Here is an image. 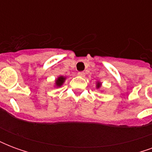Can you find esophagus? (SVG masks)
I'll use <instances>...</instances> for the list:
<instances>
[{"label":"esophagus","instance_id":"1","mask_svg":"<svg viewBox=\"0 0 152 152\" xmlns=\"http://www.w3.org/2000/svg\"><path fill=\"white\" fill-rule=\"evenodd\" d=\"M78 75H79L80 76H82V77H84V76H86V73L84 72H78Z\"/></svg>","mask_w":152,"mask_h":152}]
</instances>
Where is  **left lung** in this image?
<instances>
[{
	"label": "left lung",
	"instance_id": "left-lung-1",
	"mask_svg": "<svg viewBox=\"0 0 152 152\" xmlns=\"http://www.w3.org/2000/svg\"><path fill=\"white\" fill-rule=\"evenodd\" d=\"M101 85H102V84H101V82L97 81V84H96V88H97V89H99V88L101 87Z\"/></svg>",
	"mask_w": 152,
	"mask_h": 152
}]
</instances>
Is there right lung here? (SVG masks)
Here are the masks:
<instances>
[{"label": "right lung", "mask_w": 152, "mask_h": 152, "mask_svg": "<svg viewBox=\"0 0 152 152\" xmlns=\"http://www.w3.org/2000/svg\"><path fill=\"white\" fill-rule=\"evenodd\" d=\"M66 76H59L56 80H55V86L56 87H61V86H63V83L65 82V80H66Z\"/></svg>", "instance_id": "1"}]
</instances>
